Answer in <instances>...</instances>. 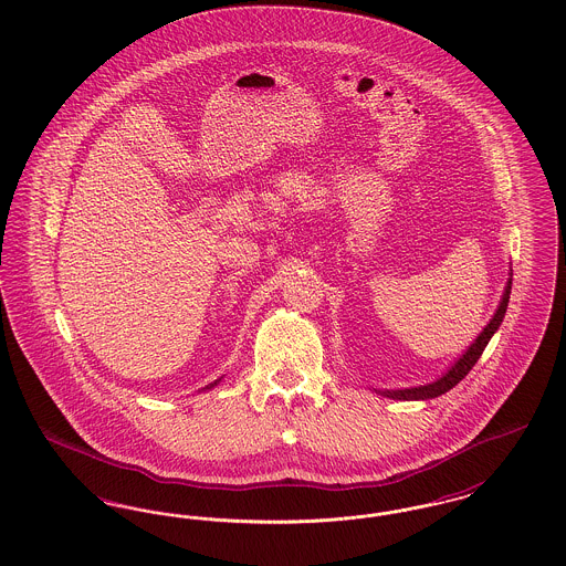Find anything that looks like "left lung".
Here are the masks:
<instances>
[{
    "instance_id": "left-lung-1",
    "label": "left lung",
    "mask_w": 566,
    "mask_h": 566,
    "mask_svg": "<svg viewBox=\"0 0 566 566\" xmlns=\"http://www.w3.org/2000/svg\"><path fill=\"white\" fill-rule=\"evenodd\" d=\"M510 293H512V280H510L507 286H505V295H503V301H501V305H499L494 318H492L484 331L480 333V337L475 339V344L462 354V358L458 360L457 365H454L446 376L441 377V379H437V381H432V384H427V386L407 388V390H392V392L386 390V392H381V395H386V397H390V399H403V401H420V399L424 401V399H434V397L448 392L450 388H454L458 381L467 376V374L473 369V365L480 360V356H482V352L485 350L490 337L494 335V331L503 323L505 312H507V303H510Z\"/></svg>"
}]
</instances>
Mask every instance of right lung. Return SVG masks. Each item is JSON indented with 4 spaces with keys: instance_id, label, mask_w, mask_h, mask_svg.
I'll return each mask as SVG.
<instances>
[{
    "instance_id": "right-lung-1",
    "label": "right lung",
    "mask_w": 566,
    "mask_h": 566,
    "mask_svg": "<svg viewBox=\"0 0 566 566\" xmlns=\"http://www.w3.org/2000/svg\"><path fill=\"white\" fill-rule=\"evenodd\" d=\"M214 384H216V381H214ZM214 384H210V386H208V388H212V386H214Z\"/></svg>"
}]
</instances>
